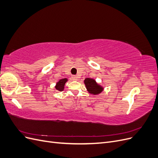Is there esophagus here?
I'll list each match as a JSON object with an SVG mask.
<instances>
[{"instance_id": "1", "label": "esophagus", "mask_w": 158, "mask_h": 158, "mask_svg": "<svg viewBox=\"0 0 158 158\" xmlns=\"http://www.w3.org/2000/svg\"><path fill=\"white\" fill-rule=\"evenodd\" d=\"M72 79H73V80H75V81H77V80H78V76H72Z\"/></svg>"}]
</instances>
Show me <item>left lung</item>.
<instances>
[{
    "label": "left lung",
    "instance_id": "8db88e82",
    "mask_svg": "<svg viewBox=\"0 0 158 158\" xmlns=\"http://www.w3.org/2000/svg\"><path fill=\"white\" fill-rule=\"evenodd\" d=\"M84 84L88 92L91 94L98 95L103 90V88L95 82V80L92 78H85L84 80Z\"/></svg>",
    "mask_w": 158,
    "mask_h": 158
}]
</instances>
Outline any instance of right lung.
Masks as SVG:
<instances>
[{
  "instance_id": "1",
  "label": "right lung",
  "mask_w": 158,
  "mask_h": 158,
  "mask_svg": "<svg viewBox=\"0 0 158 158\" xmlns=\"http://www.w3.org/2000/svg\"><path fill=\"white\" fill-rule=\"evenodd\" d=\"M67 81H68L67 78H63L60 80L59 82L56 84V85H55L56 89L59 91V92H62V91L64 89V84L66 82H67Z\"/></svg>"
}]
</instances>
